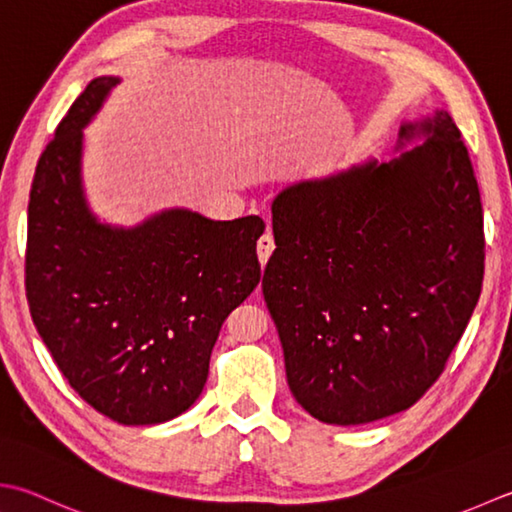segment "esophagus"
Instances as JSON below:
<instances>
[{"label": "esophagus", "mask_w": 512, "mask_h": 512, "mask_svg": "<svg viewBox=\"0 0 512 512\" xmlns=\"http://www.w3.org/2000/svg\"><path fill=\"white\" fill-rule=\"evenodd\" d=\"M275 250V239L273 235H270V222H268V230L266 233L257 239V257H259V264L266 266V262L270 259V255H273Z\"/></svg>", "instance_id": "obj_1"}]
</instances>
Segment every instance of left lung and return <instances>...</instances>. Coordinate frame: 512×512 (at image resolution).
Returning <instances> with one entry per match:
<instances>
[{
  "label": "left lung",
  "mask_w": 512,
  "mask_h": 512,
  "mask_svg": "<svg viewBox=\"0 0 512 512\" xmlns=\"http://www.w3.org/2000/svg\"><path fill=\"white\" fill-rule=\"evenodd\" d=\"M370 159L284 188L262 290L297 404L357 426L402 413L444 373L484 282V210L446 110Z\"/></svg>",
  "instance_id": "8db88e82"
}]
</instances>
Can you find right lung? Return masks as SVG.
Listing matches in <instances>:
<instances>
[{"label":"right lung","instance_id":"obj_1","mask_svg":"<svg viewBox=\"0 0 512 512\" xmlns=\"http://www.w3.org/2000/svg\"><path fill=\"white\" fill-rule=\"evenodd\" d=\"M119 77H97L39 157L28 202L26 297L68 384L126 426L162 424L202 395L224 319L262 277V217L186 208L99 224L82 188L84 128Z\"/></svg>","mask_w":512,"mask_h":512}]
</instances>
